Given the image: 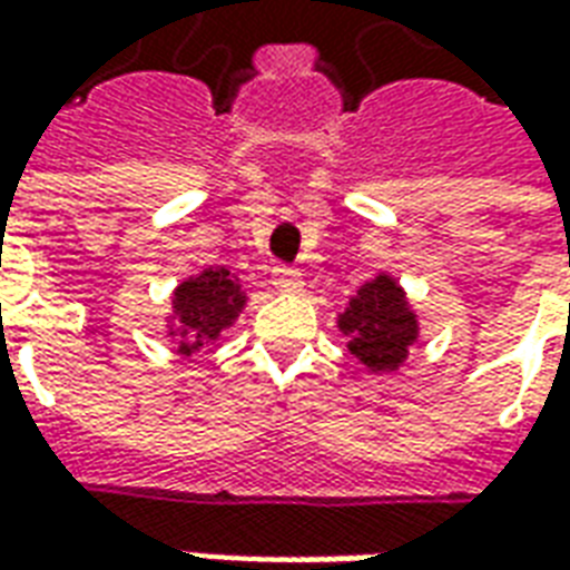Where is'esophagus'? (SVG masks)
I'll use <instances>...</instances> for the list:
<instances>
[{"label":"esophagus","mask_w":570,"mask_h":570,"mask_svg":"<svg viewBox=\"0 0 570 570\" xmlns=\"http://www.w3.org/2000/svg\"><path fill=\"white\" fill-rule=\"evenodd\" d=\"M272 284L277 293H298L302 289V274L296 268H274Z\"/></svg>","instance_id":"34e87169"}]
</instances>
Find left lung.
<instances>
[{"instance_id":"1","label":"left lung","mask_w":570,"mask_h":570,"mask_svg":"<svg viewBox=\"0 0 570 570\" xmlns=\"http://www.w3.org/2000/svg\"><path fill=\"white\" fill-rule=\"evenodd\" d=\"M335 326L345 335L347 351L372 375L400 370L412 345H419L421 338L419 311L406 286L391 272L372 274L366 284H360L345 308L335 314Z\"/></svg>"}]
</instances>
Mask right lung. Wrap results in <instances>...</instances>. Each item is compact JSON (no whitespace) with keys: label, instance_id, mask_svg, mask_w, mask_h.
<instances>
[{"label":"right lung","instance_id":"1","mask_svg":"<svg viewBox=\"0 0 570 570\" xmlns=\"http://www.w3.org/2000/svg\"><path fill=\"white\" fill-rule=\"evenodd\" d=\"M244 308L247 293L240 286V277L225 265H210L198 274H188L174 286L164 326L176 342V354L191 357L204 345L216 342L228 326H235Z\"/></svg>","mask_w":570,"mask_h":570}]
</instances>
